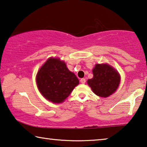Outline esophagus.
I'll list each match as a JSON object with an SVG mask.
<instances>
[{
	"label": "esophagus",
	"instance_id": "esophagus-1",
	"mask_svg": "<svg viewBox=\"0 0 147 147\" xmlns=\"http://www.w3.org/2000/svg\"><path fill=\"white\" fill-rule=\"evenodd\" d=\"M80 82L82 83V84H84V83L86 82V79H85V78H81Z\"/></svg>",
	"mask_w": 147,
	"mask_h": 147
}]
</instances>
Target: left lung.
Here are the masks:
<instances>
[{
    "label": "left lung",
    "mask_w": 147,
    "mask_h": 147,
    "mask_svg": "<svg viewBox=\"0 0 147 147\" xmlns=\"http://www.w3.org/2000/svg\"><path fill=\"white\" fill-rule=\"evenodd\" d=\"M94 76L88 80V84L92 91L100 97H108L117 90L120 82V76L108 64H97L94 68Z\"/></svg>",
    "instance_id": "left-lung-1"
}]
</instances>
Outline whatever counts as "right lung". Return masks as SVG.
Instances as JSON below:
<instances>
[{
  "mask_svg": "<svg viewBox=\"0 0 147 147\" xmlns=\"http://www.w3.org/2000/svg\"><path fill=\"white\" fill-rule=\"evenodd\" d=\"M39 90L46 99L61 103L69 96L79 80L59 59L50 58L39 70L36 77Z\"/></svg>",
  "mask_w": 147,
  "mask_h": 147,
  "instance_id": "add662e5",
  "label": "right lung"
}]
</instances>
